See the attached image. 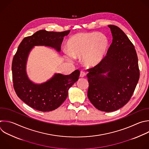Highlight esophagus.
<instances>
[{
	"label": "esophagus",
	"instance_id": "34e87169",
	"mask_svg": "<svg viewBox=\"0 0 149 149\" xmlns=\"http://www.w3.org/2000/svg\"><path fill=\"white\" fill-rule=\"evenodd\" d=\"M85 76H86L85 72L84 71H81V72H80V77L83 78V77H84Z\"/></svg>",
	"mask_w": 149,
	"mask_h": 149
}]
</instances>
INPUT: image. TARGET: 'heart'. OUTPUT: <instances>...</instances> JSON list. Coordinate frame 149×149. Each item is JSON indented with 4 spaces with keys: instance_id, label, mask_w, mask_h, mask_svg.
Masks as SVG:
<instances>
[{
    "instance_id": "1",
    "label": "heart",
    "mask_w": 149,
    "mask_h": 149,
    "mask_svg": "<svg viewBox=\"0 0 149 149\" xmlns=\"http://www.w3.org/2000/svg\"><path fill=\"white\" fill-rule=\"evenodd\" d=\"M109 46L107 37L101 33H79L71 36L67 42L66 58L71 61L74 57H82V64L94 67L104 59Z\"/></svg>"
}]
</instances>
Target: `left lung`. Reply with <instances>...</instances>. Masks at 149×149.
Segmentation results:
<instances>
[{"mask_svg": "<svg viewBox=\"0 0 149 149\" xmlns=\"http://www.w3.org/2000/svg\"><path fill=\"white\" fill-rule=\"evenodd\" d=\"M108 27L113 39L107 56L100 64L87 70L88 99L104 112L116 111L129 101L140 75L133 44L119 27Z\"/></svg>", "mask_w": 149, "mask_h": 149, "instance_id": "8db88e82", "label": "left lung"}]
</instances>
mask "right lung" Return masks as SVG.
Listing matches in <instances>:
<instances>
[{
  "instance_id": "obj_1",
  "label": "right lung",
  "mask_w": 149,
  "mask_h": 149,
  "mask_svg": "<svg viewBox=\"0 0 149 149\" xmlns=\"http://www.w3.org/2000/svg\"><path fill=\"white\" fill-rule=\"evenodd\" d=\"M70 32L39 30L24 38L13 57L12 70L15 92L22 101L37 111L48 112L58 108L67 97L69 89L78 80L80 72L77 70L67 75L56 73L46 82L34 83L26 71L29 54L35 46L52 47L60 53L64 37Z\"/></svg>"
}]
</instances>
